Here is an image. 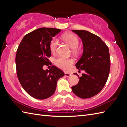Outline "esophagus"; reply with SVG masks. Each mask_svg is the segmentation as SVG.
Returning a JSON list of instances; mask_svg holds the SVG:
<instances>
[{
    "label": "esophagus",
    "mask_w": 127,
    "mask_h": 127,
    "mask_svg": "<svg viewBox=\"0 0 127 127\" xmlns=\"http://www.w3.org/2000/svg\"><path fill=\"white\" fill-rule=\"evenodd\" d=\"M64 74H65V76L66 77H69L70 76V74L69 72H65V73H64Z\"/></svg>",
    "instance_id": "1"
}]
</instances>
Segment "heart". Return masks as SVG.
<instances>
[{
  "label": "heart",
  "instance_id": "1",
  "mask_svg": "<svg viewBox=\"0 0 127 127\" xmlns=\"http://www.w3.org/2000/svg\"><path fill=\"white\" fill-rule=\"evenodd\" d=\"M62 39L68 44L70 47L72 48V52L75 54L78 53L76 47L79 44V40L78 37L75 34L72 33H68L63 35ZM58 45V40L56 38H53L51 40L50 42V49L52 52L54 53L56 51L57 47ZM74 63L73 59L71 58H65L64 57H58L54 60V64L55 65L64 70H68L70 68L71 65Z\"/></svg>",
  "mask_w": 127,
  "mask_h": 127
}]
</instances>
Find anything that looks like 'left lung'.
<instances>
[{
    "label": "left lung",
    "mask_w": 127,
    "mask_h": 127,
    "mask_svg": "<svg viewBox=\"0 0 127 127\" xmlns=\"http://www.w3.org/2000/svg\"><path fill=\"white\" fill-rule=\"evenodd\" d=\"M72 32L82 39L83 46L82 55L75 65L79 70H84L86 73L82 74L77 84L71 87L72 91L81 98H90L102 90L108 79L110 69L109 48L95 34L83 30Z\"/></svg>",
    "instance_id": "left-lung-1"
}]
</instances>
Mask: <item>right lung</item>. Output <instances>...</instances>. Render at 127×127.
<instances>
[{
	"label": "right lung",
	"instance_id": "1",
	"mask_svg": "<svg viewBox=\"0 0 127 127\" xmlns=\"http://www.w3.org/2000/svg\"><path fill=\"white\" fill-rule=\"evenodd\" d=\"M61 31L52 28L37 29L26 35L18 46L15 59L17 77L26 92L35 99L52 95L58 80L64 76V72L55 65L49 70L42 68L50 65V42Z\"/></svg>",
	"mask_w": 127,
	"mask_h": 127
}]
</instances>
